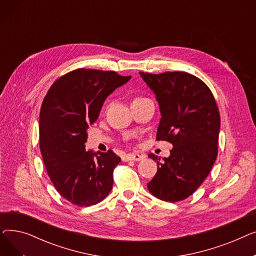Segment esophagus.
<instances>
[{
    "label": "esophagus",
    "mask_w": 256,
    "mask_h": 256,
    "mask_svg": "<svg viewBox=\"0 0 256 256\" xmlns=\"http://www.w3.org/2000/svg\"><path fill=\"white\" fill-rule=\"evenodd\" d=\"M145 158V156L143 154H128L124 156V160L128 162V160H141Z\"/></svg>",
    "instance_id": "34e87169"
}]
</instances>
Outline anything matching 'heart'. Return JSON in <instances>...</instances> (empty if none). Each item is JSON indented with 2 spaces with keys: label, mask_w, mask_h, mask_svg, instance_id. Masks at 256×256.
I'll return each mask as SVG.
<instances>
[{
  "label": "heart",
  "mask_w": 256,
  "mask_h": 256,
  "mask_svg": "<svg viewBox=\"0 0 256 256\" xmlns=\"http://www.w3.org/2000/svg\"><path fill=\"white\" fill-rule=\"evenodd\" d=\"M141 98H136L135 100H141Z\"/></svg>",
  "instance_id": "heart-1"
}]
</instances>
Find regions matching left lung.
<instances>
[{
    "instance_id": "obj_1",
    "label": "left lung",
    "mask_w": 256,
    "mask_h": 256,
    "mask_svg": "<svg viewBox=\"0 0 256 256\" xmlns=\"http://www.w3.org/2000/svg\"><path fill=\"white\" fill-rule=\"evenodd\" d=\"M140 76L156 94L162 115L156 139L173 145L163 163L154 154L148 156L156 160L158 171L147 188L156 198L176 202L198 189L216 160L218 106L206 84L193 74L140 72Z\"/></svg>"
}]
</instances>
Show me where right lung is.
<instances>
[{"label":"right lung","mask_w":256,"mask_h":256,"mask_svg":"<svg viewBox=\"0 0 256 256\" xmlns=\"http://www.w3.org/2000/svg\"><path fill=\"white\" fill-rule=\"evenodd\" d=\"M130 76L78 68L48 89L39 115V146L48 176L58 193L76 206L96 204L112 190L113 171L121 158L111 150L86 152L87 128L104 102Z\"/></svg>","instance_id":"obj_1"}]
</instances>
